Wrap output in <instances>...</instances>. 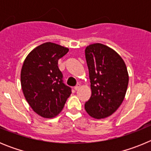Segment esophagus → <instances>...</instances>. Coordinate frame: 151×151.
Wrapping results in <instances>:
<instances>
[{
	"label": "esophagus",
	"instance_id": "esophagus-1",
	"mask_svg": "<svg viewBox=\"0 0 151 151\" xmlns=\"http://www.w3.org/2000/svg\"><path fill=\"white\" fill-rule=\"evenodd\" d=\"M80 88V85H77L76 86H75V87H74L75 91H77L78 88Z\"/></svg>",
	"mask_w": 151,
	"mask_h": 151
}]
</instances>
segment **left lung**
<instances>
[{
	"mask_svg": "<svg viewBox=\"0 0 151 151\" xmlns=\"http://www.w3.org/2000/svg\"><path fill=\"white\" fill-rule=\"evenodd\" d=\"M85 52L91 89L85 110L93 118H106L123 101L129 84L127 68L122 57L104 45H90Z\"/></svg>",
	"mask_w": 151,
	"mask_h": 151,
	"instance_id": "obj_1",
	"label": "left lung"
}]
</instances>
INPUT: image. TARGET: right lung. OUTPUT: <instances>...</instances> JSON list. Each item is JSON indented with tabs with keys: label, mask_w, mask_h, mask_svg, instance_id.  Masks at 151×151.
I'll return each instance as SVG.
<instances>
[{
	"label": "right lung",
	"mask_w": 151,
	"mask_h": 151,
	"mask_svg": "<svg viewBox=\"0 0 151 151\" xmlns=\"http://www.w3.org/2000/svg\"><path fill=\"white\" fill-rule=\"evenodd\" d=\"M67 47L51 42L39 45L29 54L21 70V86L26 100L37 114L53 118L62 111L71 88L63 81L58 60Z\"/></svg>",
	"instance_id": "obj_1"
}]
</instances>
